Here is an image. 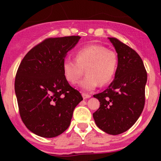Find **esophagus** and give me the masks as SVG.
Here are the masks:
<instances>
[{"label": "esophagus", "instance_id": "34e87169", "mask_svg": "<svg viewBox=\"0 0 161 161\" xmlns=\"http://www.w3.org/2000/svg\"><path fill=\"white\" fill-rule=\"evenodd\" d=\"M82 97H83V99H88L90 98V97H91V96L90 95V94H87V93H82Z\"/></svg>", "mask_w": 161, "mask_h": 161}]
</instances>
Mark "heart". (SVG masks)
Segmentation results:
<instances>
[{
	"mask_svg": "<svg viewBox=\"0 0 161 161\" xmlns=\"http://www.w3.org/2000/svg\"><path fill=\"white\" fill-rule=\"evenodd\" d=\"M116 52L101 45H90L78 50L75 59L66 58L62 64L65 79L76 84L86 69V77L79 84L81 90L90 92L98 86L105 85L113 79L118 67Z\"/></svg>",
	"mask_w": 161,
	"mask_h": 161,
	"instance_id": "b5f03b06",
	"label": "heart"
}]
</instances>
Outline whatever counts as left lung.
Masks as SVG:
<instances>
[{
	"mask_svg": "<svg viewBox=\"0 0 161 161\" xmlns=\"http://www.w3.org/2000/svg\"><path fill=\"white\" fill-rule=\"evenodd\" d=\"M108 39L118 53V68L108 88L93 95L100 101V108L92 116L101 130L118 135L129 130L142 114L147 73L140 56L132 48L116 38Z\"/></svg>",
	"mask_w": 161,
	"mask_h": 161,
	"instance_id": "1",
	"label": "left lung"
}]
</instances>
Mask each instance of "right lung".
Here are the masks:
<instances>
[{
	"instance_id": "add662e5",
	"label": "right lung",
	"mask_w": 161,
	"mask_h": 161,
	"mask_svg": "<svg viewBox=\"0 0 161 161\" xmlns=\"http://www.w3.org/2000/svg\"><path fill=\"white\" fill-rule=\"evenodd\" d=\"M79 36L47 38L26 53L16 73L14 91L19 114L29 130L44 138L69 127L82 95L68 82L62 64Z\"/></svg>"
}]
</instances>
